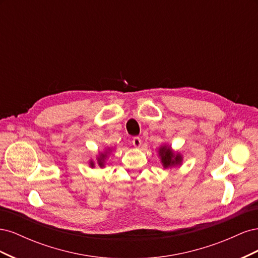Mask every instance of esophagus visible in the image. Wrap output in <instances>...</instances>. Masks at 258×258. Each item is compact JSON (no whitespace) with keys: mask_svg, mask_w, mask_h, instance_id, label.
Returning a JSON list of instances; mask_svg holds the SVG:
<instances>
[{"mask_svg":"<svg viewBox=\"0 0 258 258\" xmlns=\"http://www.w3.org/2000/svg\"><path fill=\"white\" fill-rule=\"evenodd\" d=\"M132 144H134L135 147H140L142 144V140L139 137H135L134 139H132Z\"/></svg>","mask_w":258,"mask_h":258,"instance_id":"obj_1","label":"esophagus"}]
</instances>
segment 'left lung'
<instances>
[{"label": "left lung", "mask_w": 258, "mask_h": 258, "mask_svg": "<svg viewBox=\"0 0 258 258\" xmlns=\"http://www.w3.org/2000/svg\"><path fill=\"white\" fill-rule=\"evenodd\" d=\"M159 155L161 157V162L165 168L171 167V166H175V165H179L182 161V157L181 155H174V153L172 152L170 147L167 146H161L159 148Z\"/></svg>", "instance_id": "obj_1"}]
</instances>
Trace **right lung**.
Wrapping results in <instances>:
<instances>
[{
  "mask_svg": "<svg viewBox=\"0 0 258 258\" xmlns=\"http://www.w3.org/2000/svg\"><path fill=\"white\" fill-rule=\"evenodd\" d=\"M105 157H106V153H104V154H101L100 158H98V159H99V166H100V167H103V161H104ZM90 166H91V167H93L95 165H93V162H91V163H90Z\"/></svg>",
  "mask_w": 258,
  "mask_h": 258,
  "instance_id": "obj_1",
  "label": "right lung"
}]
</instances>
